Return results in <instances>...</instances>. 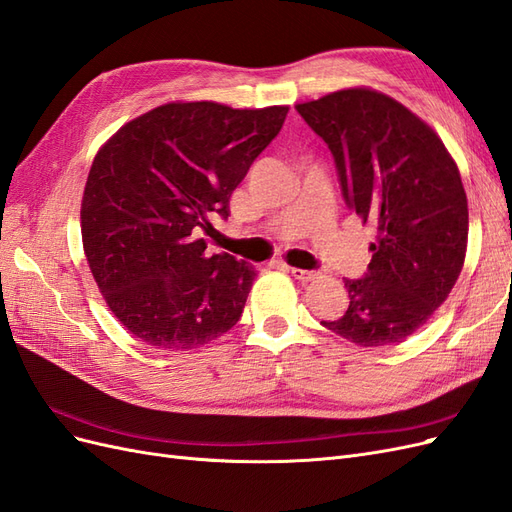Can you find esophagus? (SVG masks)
<instances>
[{"instance_id":"1","label":"esophagus","mask_w":512,"mask_h":512,"mask_svg":"<svg viewBox=\"0 0 512 512\" xmlns=\"http://www.w3.org/2000/svg\"><path fill=\"white\" fill-rule=\"evenodd\" d=\"M290 273L301 282H312V280H318V277H320L318 271H307V269H297V267H292Z\"/></svg>"}]
</instances>
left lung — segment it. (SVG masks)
<instances>
[{
	"label": "left lung",
	"instance_id": "obj_1",
	"mask_svg": "<svg viewBox=\"0 0 512 512\" xmlns=\"http://www.w3.org/2000/svg\"><path fill=\"white\" fill-rule=\"evenodd\" d=\"M329 145L346 205L378 230L350 305L322 327L365 348L404 342L446 301L468 245V198L440 136L404 104L356 87L297 104Z\"/></svg>",
	"mask_w": 512,
	"mask_h": 512
}]
</instances>
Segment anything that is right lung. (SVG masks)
I'll list each match as a JSON object with an SVG mask.
<instances>
[{"instance_id": "obj_1", "label": "right lung", "mask_w": 512, "mask_h": 512, "mask_svg": "<svg viewBox=\"0 0 512 512\" xmlns=\"http://www.w3.org/2000/svg\"><path fill=\"white\" fill-rule=\"evenodd\" d=\"M288 106L239 111L170 102L126 123L91 164L83 247L106 305L136 339L192 350L239 322L256 271L209 256L196 228L228 200L280 134Z\"/></svg>"}]
</instances>
